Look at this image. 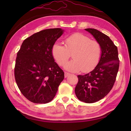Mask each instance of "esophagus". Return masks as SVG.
Segmentation results:
<instances>
[{"mask_svg":"<svg viewBox=\"0 0 131 131\" xmlns=\"http://www.w3.org/2000/svg\"><path fill=\"white\" fill-rule=\"evenodd\" d=\"M70 75V73H67V72H65V78H67L68 76H69Z\"/></svg>","mask_w":131,"mask_h":131,"instance_id":"esophagus-1","label":"esophagus"}]
</instances>
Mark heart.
I'll return each instance as SVG.
<instances>
[{"mask_svg": "<svg viewBox=\"0 0 131 131\" xmlns=\"http://www.w3.org/2000/svg\"><path fill=\"white\" fill-rule=\"evenodd\" d=\"M65 47L60 43H55L52 53L57 63L63 66L72 54L74 60L67 63L65 69L72 72L81 70L88 72L96 67L102 53L101 44L81 33H75L65 39Z\"/></svg>", "mask_w": 131, "mask_h": 131, "instance_id": "b5f03b06", "label": "heart"}]
</instances>
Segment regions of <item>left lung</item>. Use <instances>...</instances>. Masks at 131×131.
<instances>
[{"mask_svg": "<svg viewBox=\"0 0 131 131\" xmlns=\"http://www.w3.org/2000/svg\"><path fill=\"white\" fill-rule=\"evenodd\" d=\"M101 44L102 53L98 64L92 71L78 75L75 88L77 98L85 103H94L104 98L112 90L119 70L118 48L110 38L94 29H85Z\"/></svg>", "mask_w": 131, "mask_h": 131, "instance_id": "left-lung-1", "label": "left lung"}]
</instances>
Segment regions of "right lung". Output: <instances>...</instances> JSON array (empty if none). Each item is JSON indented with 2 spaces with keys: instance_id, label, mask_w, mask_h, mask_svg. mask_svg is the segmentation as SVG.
Masks as SVG:
<instances>
[{
  "instance_id": "add662e5",
  "label": "right lung",
  "mask_w": 131,
  "mask_h": 131,
  "mask_svg": "<svg viewBox=\"0 0 131 131\" xmlns=\"http://www.w3.org/2000/svg\"><path fill=\"white\" fill-rule=\"evenodd\" d=\"M64 30L49 29L35 33L25 40L16 60L15 77L21 92L35 104L53 99L64 79V73L52 53L53 44Z\"/></svg>"
}]
</instances>
